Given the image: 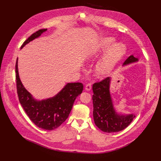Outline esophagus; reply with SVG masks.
Masks as SVG:
<instances>
[{
    "label": "esophagus",
    "mask_w": 161,
    "mask_h": 161,
    "mask_svg": "<svg viewBox=\"0 0 161 161\" xmlns=\"http://www.w3.org/2000/svg\"><path fill=\"white\" fill-rule=\"evenodd\" d=\"M91 89V83H87L86 86V91H90Z\"/></svg>",
    "instance_id": "obj_1"
}]
</instances>
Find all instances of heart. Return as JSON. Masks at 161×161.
Masks as SVG:
<instances>
[{"mask_svg":"<svg viewBox=\"0 0 161 161\" xmlns=\"http://www.w3.org/2000/svg\"><path fill=\"white\" fill-rule=\"evenodd\" d=\"M114 41L115 40L111 37L103 38L99 42L98 49L90 55L88 60L89 61H93L99 54L104 52L109 46H111ZM125 46L122 44L119 43L112 46L97 64L96 72L97 75L99 76H104L110 73L116 64L125 54Z\"/></svg>","mask_w":161,"mask_h":161,"instance_id":"b5f03b06","label":"heart"}]
</instances>
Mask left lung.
Returning a JSON list of instances; mask_svg holds the SVG:
<instances>
[{
  "mask_svg": "<svg viewBox=\"0 0 161 161\" xmlns=\"http://www.w3.org/2000/svg\"><path fill=\"white\" fill-rule=\"evenodd\" d=\"M136 61L138 58L130 55L126 59L123 64ZM109 83L110 78L107 77L92 85L94 121L99 129L108 133L116 132L125 129L135 117L134 114L124 115L115 112L109 93Z\"/></svg>",
  "mask_w": 161,
  "mask_h": 161,
  "instance_id": "1",
  "label": "left lung"
}]
</instances>
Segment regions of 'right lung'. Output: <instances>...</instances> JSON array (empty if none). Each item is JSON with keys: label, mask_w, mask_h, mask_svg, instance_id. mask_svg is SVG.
I'll list each match as a JSON object with an SVG mask.
<instances>
[{"label": "right lung", "mask_w": 161, "mask_h": 161, "mask_svg": "<svg viewBox=\"0 0 161 161\" xmlns=\"http://www.w3.org/2000/svg\"><path fill=\"white\" fill-rule=\"evenodd\" d=\"M47 29H40L33 33L22 44L21 49L32 40L38 38ZM17 92L19 103L30 119L38 127L52 130L58 128L69 117L74 101L83 89L81 83H69L55 97L38 101L25 89L20 80L18 58L15 64Z\"/></svg>", "instance_id": "add662e5"}]
</instances>
